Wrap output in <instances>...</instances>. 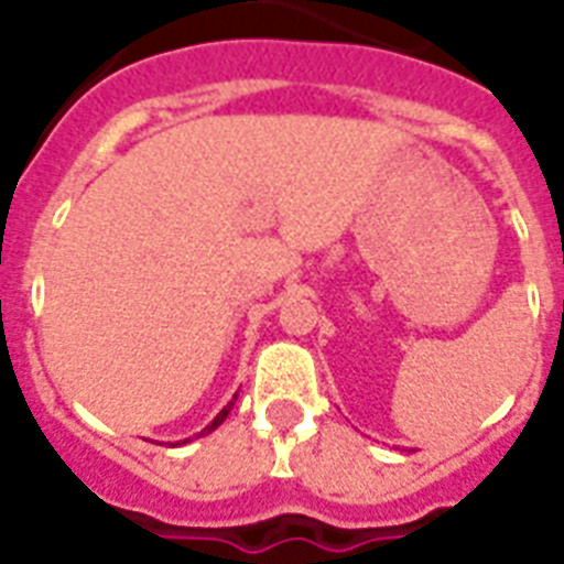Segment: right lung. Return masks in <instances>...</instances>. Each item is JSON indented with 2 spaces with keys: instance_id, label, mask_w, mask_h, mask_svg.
<instances>
[{
  "instance_id": "obj_1",
  "label": "right lung",
  "mask_w": 564,
  "mask_h": 564,
  "mask_svg": "<svg viewBox=\"0 0 564 564\" xmlns=\"http://www.w3.org/2000/svg\"><path fill=\"white\" fill-rule=\"evenodd\" d=\"M234 401H237V394H234ZM234 401H230V403H228V406H225V410H221V412H219V415H216V419H213V421H210V424H207V427H204V430H202V433H198V436H204V433H213V430L219 427L221 421L228 419V412H230V406H234ZM187 442H189V438H187Z\"/></svg>"
}]
</instances>
